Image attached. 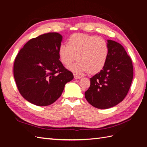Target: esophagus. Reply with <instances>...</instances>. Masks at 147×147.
Here are the masks:
<instances>
[{
  "label": "esophagus",
  "mask_w": 147,
  "mask_h": 147,
  "mask_svg": "<svg viewBox=\"0 0 147 147\" xmlns=\"http://www.w3.org/2000/svg\"><path fill=\"white\" fill-rule=\"evenodd\" d=\"M74 78L75 79H80L82 78V76H80V75H77V74H74Z\"/></svg>",
  "instance_id": "obj_1"
}]
</instances>
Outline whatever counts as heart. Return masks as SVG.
<instances>
[{"label":"heart","mask_w":147,"mask_h":147,"mask_svg":"<svg viewBox=\"0 0 147 147\" xmlns=\"http://www.w3.org/2000/svg\"><path fill=\"white\" fill-rule=\"evenodd\" d=\"M67 45L61 44L58 53L65 65L78 59L68 68L74 72L95 74L104 68L109 55V47L105 40L94 35L74 34L67 39Z\"/></svg>","instance_id":"heart-1"}]
</instances>
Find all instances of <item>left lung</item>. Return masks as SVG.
Instances as JSON below:
<instances>
[{
  "label": "left lung",
  "mask_w": 147,
  "mask_h": 147,
  "mask_svg": "<svg viewBox=\"0 0 147 147\" xmlns=\"http://www.w3.org/2000/svg\"><path fill=\"white\" fill-rule=\"evenodd\" d=\"M109 55L104 68L90 78L91 84L84 92L86 100L100 109L114 107L121 102L129 90L133 78L132 60L119 43L107 40Z\"/></svg>",
  "instance_id": "left-lung-1"
}]
</instances>
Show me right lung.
I'll return each instance as SVG.
<instances>
[{
    "label": "right lung",
    "instance_id": "obj_1",
    "mask_svg": "<svg viewBox=\"0 0 147 147\" xmlns=\"http://www.w3.org/2000/svg\"><path fill=\"white\" fill-rule=\"evenodd\" d=\"M63 37L49 32L26 43L15 59L13 75L21 96L34 105L47 106L59 98L73 74L59 61Z\"/></svg>",
    "mask_w": 147,
    "mask_h": 147
}]
</instances>
